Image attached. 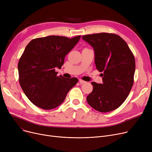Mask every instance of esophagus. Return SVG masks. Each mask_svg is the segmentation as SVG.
Masks as SVG:
<instances>
[{"instance_id": "obj_1", "label": "esophagus", "mask_w": 152, "mask_h": 152, "mask_svg": "<svg viewBox=\"0 0 152 152\" xmlns=\"http://www.w3.org/2000/svg\"><path fill=\"white\" fill-rule=\"evenodd\" d=\"M79 81H80V84H84V83H86V81H83V80H79Z\"/></svg>"}]
</instances>
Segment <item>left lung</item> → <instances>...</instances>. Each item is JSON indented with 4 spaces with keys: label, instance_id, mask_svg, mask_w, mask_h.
Listing matches in <instances>:
<instances>
[{
    "label": "left lung",
    "instance_id": "8db88e82",
    "mask_svg": "<svg viewBox=\"0 0 152 152\" xmlns=\"http://www.w3.org/2000/svg\"><path fill=\"white\" fill-rule=\"evenodd\" d=\"M94 50L97 69L102 72V84L92 82L88 103L95 110L107 113L117 109L128 97L134 84L135 61L128 45L114 34L83 36Z\"/></svg>",
    "mask_w": 152,
    "mask_h": 152
}]
</instances>
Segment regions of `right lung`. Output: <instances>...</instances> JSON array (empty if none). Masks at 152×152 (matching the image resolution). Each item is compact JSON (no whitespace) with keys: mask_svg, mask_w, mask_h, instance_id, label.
Listing matches in <instances>:
<instances>
[{"mask_svg":"<svg viewBox=\"0 0 152 152\" xmlns=\"http://www.w3.org/2000/svg\"><path fill=\"white\" fill-rule=\"evenodd\" d=\"M81 36L72 38L52 35L32 39L18 64V80L25 94L36 106L50 110L59 106L76 84V77L58 76L64 57L75 47Z\"/></svg>","mask_w":152,"mask_h":152,"instance_id":"right-lung-1","label":"right lung"}]
</instances>
